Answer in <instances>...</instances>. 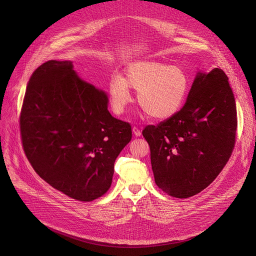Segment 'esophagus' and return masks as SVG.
I'll return each instance as SVG.
<instances>
[{"mask_svg":"<svg viewBox=\"0 0 256 256\" xmlns=\"http://www.w3.org/2000/svg\"><path fill=\"white\" fill-rule=\"evenodd\" d=\"M132 132H134V135H135L136 137H140V136H141V130L138 128L137 126H134V128H132Z\"/></svg>","mask_w":256,"mask_h":256,"instance_id":"1","label":"esophagus"}]
</instances>
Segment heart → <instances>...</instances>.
Returning <instances> with one entry per match:
<instances>
[{
    "label": "heart",
    "mask_w": 256,
    "mask_h": 256,
    "mask_svg": "<svg viewBox=\"0 0 256 256\" xmlns=\"http://www.w3.org/2000/svg\"><path fill=\"white\" fill-rule=\"evenodd\" d=\"M189 87L190 80L182 67L141 61L128 66L124 78L113 76L108 89L114 113L124 112L132 102V88L138 91V104L147 115L156 120H166L182 109Z\"/></svg>",
    "instance_id": "1"
}]
</instances>
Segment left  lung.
<instances>
[{"instance_id":"1","label":"left lung","mask_w":256,"mask_h":256,"mask_svg":"<svg viewBox=\"0 0 256 256\" xmlns=\"http://www.w3.org/2000/svg\"><path fill=\"white\" fill-rule=\"evenodd\" d=\"M236 126L227 76L220 68L199 72L180 111L142 132L150 147L156 186L176 198L206 189L232 154Z\"/></svg>"}]
</instances>
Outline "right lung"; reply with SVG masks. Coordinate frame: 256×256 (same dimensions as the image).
Wrapping results in <instances>:
<instances>
[{
	"instance_id": "obj_1",
	"label": "right lung",
	"mask_w": 256,
	"mask_h": 256,
	"mask_svg": "<svg viewBox=\"0 0 256 256\" xmlns=\"http://www.w3.org/2000/svg\"><path fill=\"white\" fill-rule=\"evenodd\" d=\"M108 96L72 61L50 60L33 72L20 116L24 154L38 176L74 199L110 189L115 160L132 140L128 122L108 111Z\"/></svg>"
}]
</instances>
